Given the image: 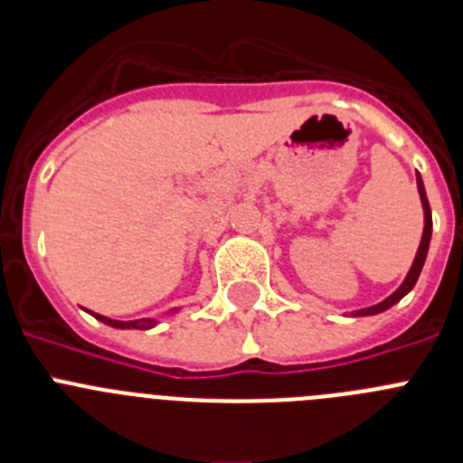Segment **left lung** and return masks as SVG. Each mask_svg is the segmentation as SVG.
<instances>
[{"mask_svg": "<svg viewBox=\"0 0 463 463\" xmlns=\"http://www.w3.org/2000/svg\"><path fill=\"white\" fill-rule=\"evenodd\" d=\"M417 192H420V202H422V211H424V229H422V241H420V248H417V255L415 260H412V267L408 269L406 278H403V282H401L399 288L394 289V292L390 294L387 298H383L380 304L375 306H369V308H359V310H353V317H366V315H378V313H384L387 308H392L394 304H399L401 298L406 297L408 292H411L412 288H415L417 278H420V273H422V267L424 261H427V252H429V243H431V229H433V222H431V208H429V199H427V190H424V181L422 175L417 174Z\"/></svg>", "mask_w": 463, "mask_h": 463, "instance_id": "8db88e82", "label": "left lung"}]
</instances>
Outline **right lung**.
<instances>
[{
	"label": "right lung",
	"mask_w": 463,
	"mask_h": 463,
	"mask_svg": "<svg viewBox=\"0 0 463 463\" xmlns=\"http://www.w3.org/2000/svg\"><path fill=\"white\" fill-rule=\"evenodd\" d=\"M178 310L181 308H171V310H166V315H175ZM90 315H92V317H97L99 322H104V325L113 326V329H153V326L159 325L157 317H141V320L120 322V320H110V317H106V315L92 313V310H90Z\"/></svg>",
	"instance_id": "obj_1"
}]
</instances>
